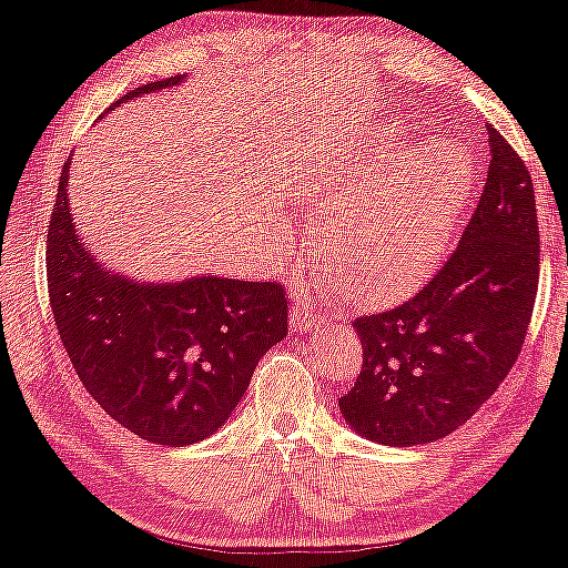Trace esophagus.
<instances>
[{
	"instance_id": "obj_1",
	"label": "esophagus",
	"mask_w": 568,
	"mask_h": 568,
	"mask_svg": "<svg viewBox=\"0 0 568 568\" xmlns=\"http://www.w3.org/2000/svg\"><path fill=\"white\" fill-rule=\"evenodd\" d=\"M323 323V317L317 315V310L312 307L307 300H297L292 304V315H290V325L294 333H307L312 327H317Z\"/></svg>"
}]
</instances>
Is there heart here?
<instances>
[{"label":"heart","instance_id":"1","mask_svg":"<svg viewBox=\"0 0 568 568\" xmlns=\"http://www.w3.org/2000/svg\"><path fill=\"white\" fill-rule=\"evenodd\" d=\"M402 128L379 135L372 155L312 202L327 212L317 261L353 304H386L417 290L454 243L474 169L466 148L438 141L415 155Z\"/></svg>","mask_w":568,"mask_h":568}]
</instances>
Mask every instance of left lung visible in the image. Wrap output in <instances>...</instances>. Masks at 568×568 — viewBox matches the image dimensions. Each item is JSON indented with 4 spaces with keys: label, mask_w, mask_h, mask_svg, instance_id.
Instances as JSON below:
<instances>
[{
    "label": "left lung",
    "mask_w": 568,
    "mask_h": 568,
    "mask_svg": "<svg viewBox=\"0 0 568 568\" xmlns=\"http://www.w3.org/2000/svg\"><path fill=\"white\" fill-rule=\"evenodd\" d=\"M489 171L458 248L413 300L353 320L364 364L338 399L361 438L417 446L462 427L505 382L538 294L532 179L487 125Z\"/></svg>",
    "instance_id": "left-lung-1"
}]
</instances>
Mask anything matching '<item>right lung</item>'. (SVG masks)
<instances>
[{"instance_id": "obj_1", "label": "right lung", "mask_w": 568, "mask_h": 568, "mask_svg": "<svg viewBox=\"0 0 568 568\" xmlns=\"http://www.w3.org/2000/svg\"><path fill=\"white\" fill-rule=\"evenodd\" d=\"M184 77L133 89V97ZM71 159L48 223V294L81 384L112 420L159 446H192L227 423L256 364L286 338L290 302L276 282L192 276L145 284L114 274L73 225Z\"/></svg>"}]
</instances>
